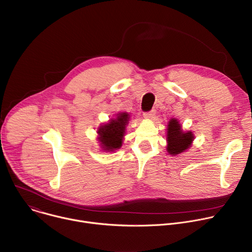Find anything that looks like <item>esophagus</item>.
Returning <instances> with one entry per match:
<instances>
[{
	"label": "esophagus",
	"instance_id": "1",
	"mask_svg": "<svg viewBox=\"0 0 252 252\" xmlns=\"http://www.w3.org/2000/svg\"><path fill=\"white\" fill-rule=\"evenodd\" d=\"M156 116V111H151V112H148V113H143V117H145L146 119H153L154 117Z\"/></svg>",
	"mask_w": 252,
	"mask_h": 252
}]
</instances>
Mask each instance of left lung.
<instances>
[{"mask_svg":"<svg viewBox=\"0 0 252 252\" xmlns=\"http://www.w3.org/2000/svg\"><path fill=\"white\" fill-rule=\"evenodd\" d=\"M166 151L169 155H179L189 150L194 139L192 131H184L176 119H171L167 125Z\"/></svg>","mask_w":252,"mask_h":252,"instance_id":"left-lung-1","label":"left lung"}]
</instances>
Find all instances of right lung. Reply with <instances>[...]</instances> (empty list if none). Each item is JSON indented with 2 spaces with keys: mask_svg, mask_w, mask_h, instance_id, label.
Listing matches in <instances>:
<instances>
[{
  "mask_svg": "<svg viewBox=\"0 0 252 252\" xmlns=\"http://www.w3.org/2000/svg\"><path fill=\"white\" fill-rule=\"evenodd\" d=\"M128 121L129 115L127 113H119L116 119L110 120L109 123L98 127L97 138L104 152H114L121 149Z\"/></svg>",
  "mask_w": 252,
  "mask_h": 252,
  "instance_id": "1",
  "label": "right lung"
}]
</instances>
